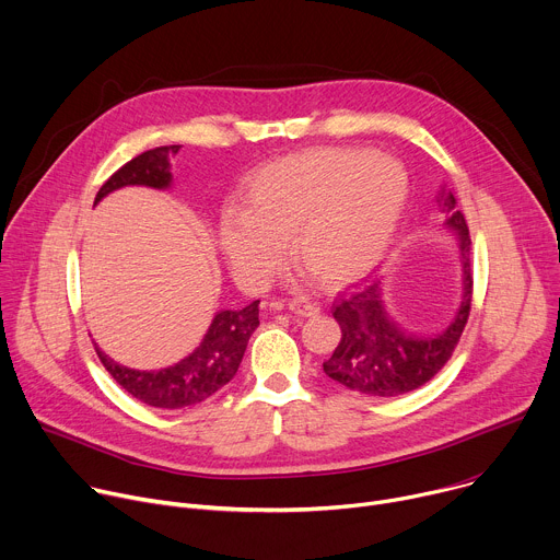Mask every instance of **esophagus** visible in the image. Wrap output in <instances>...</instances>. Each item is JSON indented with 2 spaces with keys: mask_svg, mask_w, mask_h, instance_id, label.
<instances>
[{
  "mask_svg": "<svg viewBox=\"0 0 560 560\" xmlns=\"http://www.w3.org/2000/svg\"><path fill=\"white\" fill-rule=\"evenodd\" d=\"M288 307L299 314V316H316L318 314V305L316 303H310V301H303V299H296L292 303H288Z\"/></svg>",
  "mask_w": 560,
  "mask_h": 560,
  "instance_id": "esophagus-1",
  "label": "esophagus"
}]
</instances>
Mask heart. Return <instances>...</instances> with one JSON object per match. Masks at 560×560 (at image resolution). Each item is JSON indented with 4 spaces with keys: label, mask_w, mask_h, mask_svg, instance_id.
Instances as JSON below:
<instances>
[{
    "label": "heart",
    "mask_w": 560,
    "mask_h": 560,
    "mask_svg": "<svg viewBox=\"0 0 560 560\" xmlns=\"http://www.w3.org/2000/svg\"><path fill=\"white\" fill-rule=\"evenodd\" d=\"M410 197L406 166L368 148H310L261 166L244 206L221 214V248L244 285L259 290L281 270L285 244L318 285L368 275L389 248Z\"/></svg>",
    "instance_id": "b5f03b06"
}]
</instances>
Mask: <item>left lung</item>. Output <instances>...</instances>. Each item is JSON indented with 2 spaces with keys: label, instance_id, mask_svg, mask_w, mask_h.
Wrapping results in <instances>:
<instances>
[{
  "label": "left lung",
  "instance_id": "1",
  "mask_svg": "<svg viewBox=\"0 0 560 560\" xmlns=\"http://www.w3.org/2000/svg\"><path fill=\"white\" fill-rule=\"evenodd\" d=\"M443 208V228L454 234L463 275L456 312L441 330L410 332L392 316L383 279L359 285L337 301L332 312L341 326V341L324 361V372L332 381L368 396H401L425 385L452 357L469 316L471 238L452 192Z\"/></svg>",
  "mask_w": 560,
  "mask_h": 560
}]
</instances>
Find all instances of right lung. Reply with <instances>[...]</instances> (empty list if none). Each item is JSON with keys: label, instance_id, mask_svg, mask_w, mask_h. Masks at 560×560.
<instances>
[{"label": "right lung", "instance_id": "add662e5", "mask_svg": "<svg viewBox=\"0 0 560 560\" xmlns=\"http://www.w3.org/2000/svg\"><path fill=\"white\" fill-rule=\"evenodd\" d=\"M179 148L182 145H159L130 159L100 188L95 206L110 192L126 186L171 190V156L177 154ZM257 326L259 301L238 310H219L212 316V324L208 326L201 343L188 357L162 370H135L110 359L97 343L95 350L110 376L141 404L162 410H182L206 401L208 396L234 378Z\"/></svg>", "mask_w": 560, "mask_h": 560}]
</instances>
